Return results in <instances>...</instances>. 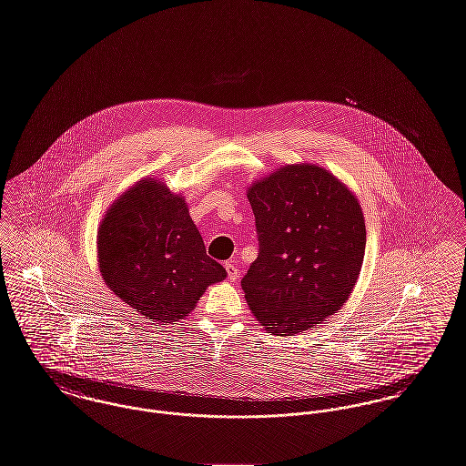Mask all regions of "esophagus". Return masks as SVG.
Returning <instances> with one entry per match:
<instances>
[{
  "mask_svg": "<svg viewBox=\"0 0 466 466\" xmlns=\"http://www.w3.org/2000/svg\"><path fill=\"white\" fill-rule=\"evenodd\" d=\"M226 272H228V278L231 279V281H237L238 279V267H237V263H233V261H228L226 263Z\"/></svg>",
  "mask_w": 466,
  "mask_h": 466,
  "instance_id": "34e87169",
  "label": "esophagus"
}]
</instances>
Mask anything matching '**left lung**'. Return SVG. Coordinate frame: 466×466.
Returning <instances> with one entry per match:
<instances>
[{"mask_svg": "<svg viewBox=\"0 0 466 466\" xmlns=\"http://www.w3.org/2000/svg\"><path fill=\"white\" fill-rule=\"evenodd\" d=\"M248 199L259 249L242 289L259 324L292 337L335 315L365 256L356 196L329 170L292 164L254 181Z\"/></svg>", "mask_w": 466, "mask_h": 466, "instance_id": "obj_1", "label": "left lung"}]
</instances>
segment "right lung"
Masks as SVG:
<instances>
[{"mask_svg": "<svg viewBox=\"0 0 466 466\" xmlns=\"http://www.w3.org/2000/svg\"><path fill=\"white\" fill-rule=\"evenodd\" d=\"M97 258L106 287L155 322L187 317L226 278L207 254L185 199L155 177L140 179L106 210Z\"/></svg>", "mask_w": 466, "mask_h": 466, "instance_id": "add662e5", "label": "right lung"}]
</instances>
